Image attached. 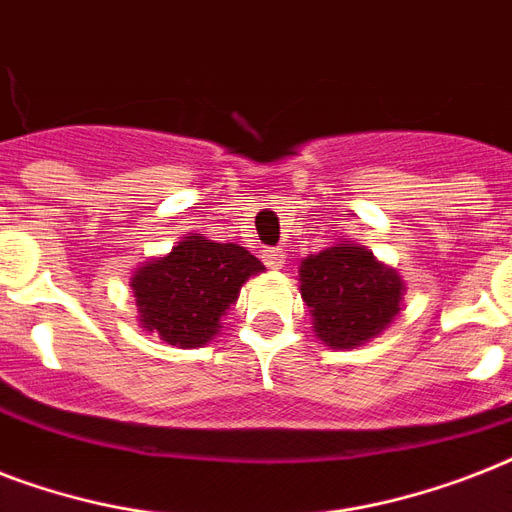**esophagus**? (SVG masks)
<instances>
[{
    "label": "esophagus",
    "instance_id": "34e87169",
    "mask_svg": "<svg viewBox=\"0 0 512 512\" xmlns=\"http://www.w3.org/2000/svg\"><path fill=\"white\" fill-rule=\"evenodd\" d=\"M263 255H265V263L271 265V268H281V265L287 263V255H284V249L279 247H268Z\"/></svg>",
    "mask_w": 512,
    "mask_h": 512
}]
</instances>
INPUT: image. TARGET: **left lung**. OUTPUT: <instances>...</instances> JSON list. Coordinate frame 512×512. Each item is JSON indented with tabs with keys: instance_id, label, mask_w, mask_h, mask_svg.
Masks as SVG:
<instances>
[{
	"instance_id": "1",
	"label": "left lung",
	"mask_w": 512,
	"mask_h": 512,
	"mask_svg": "<svg viewBox=\"0 0 512 512\" xmlns=\"http://www.w3.org/2000/svg\"><path fill=\"white\" fill-rule=\"evenodd\" d=\"M300 295L311 308L313 329L332 348L372 340L398 316L404 281L364 247L337 244L300 265Z\"/></svg>"
}]
</instances>
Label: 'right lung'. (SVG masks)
Masks as SVG:
<instances>
[{
    "instance_id": "obj_1",
    "label": "right lung",
    "mask_w": 512,
    "mask_h": 512,
    "mask_svg": "<svg viewBox=\"0 0 512 512\" xmlns=\"http://www.w3.org/2000/svg\"><path fill=\"white\" fill-rule=\"evenodd\" d=\"M260 271L263 263L239 244H217L199 233L185 236L170 255L132 276L140 324L177 348L207 345L241 284Z\"/></svg>"
}]
</instances>
